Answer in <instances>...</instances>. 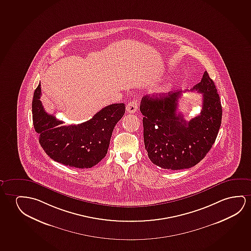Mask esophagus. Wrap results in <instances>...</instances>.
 <instances>
[{
    "mask_svg": "<svg viewBox=\"0 0 251 251\" xmlns=\"http://www.w3.org/2000/svg\"><path fill=\"white\" fill-rule=\"evenodd\" d=\"M137 109H138V102H137V101H135V100H133V101L128 102L127 107H126L127 112L130 113V114L135 113L137 110Z\"/></svg>",
    "mask_w": 251,
    "mask_h": 251,
    "instance_id": "1",
    "label": "esophagus"
}]
</instances>
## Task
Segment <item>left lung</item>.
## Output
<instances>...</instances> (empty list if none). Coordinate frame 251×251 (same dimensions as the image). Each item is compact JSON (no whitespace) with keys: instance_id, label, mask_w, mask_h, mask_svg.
<instances>
[{"instance_id":"left-lung-1","label":"left lung","mask_w":251,"mask_h":251,"mask_svg":"<svg viewBox=\"0 0 251 251\" xmlns=\"http://www.w3.org/2000/svg\"><path fill=\"white\" fill-rule=\"evenodd\" d=\"M192 91L203 94L202 110L189 122L177 112L182 91L159 97L145 96L140 110L143 115V137L150 160L164 169L193 167L210 151L221 126L222 106L213 80L204 72Z\"/></svg>"}]
</instances>
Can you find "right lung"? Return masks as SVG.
Segmentation results:
<instances>
[{"mask_svg":"<svg viewBox=\"0 0 251 251\" xmlns=\"http://www.w3.org/2000/svg\"><path fill=\"white\" fill-rule=\"evenodd\" d=\"M40 84L33 94V124L44 151L58 163L76 168H91L106 156L116 124L125 113L124 103H114L80 124L64 122L46 112L40 100Z\"/></svg>","mask_w":251,"mask_h":251,"instance_id":"obj_1","label":"right lung"}]
</instances>
